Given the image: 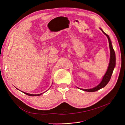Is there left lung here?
Listing matches in <instances>:
<instances>
[{
    "label": "left lung",
    "instance_id": "left-lung-1",
    "mask_svg": "<svg viewBox=\"0 0 125 125\" xmlns=\"http://www.w3.org/2000/svg\"><path fill=\"white\" fill-rule=\"evenodd\" d=\"M100 29L101 30L102 32H103L104 34L107 36V39L108 40L109 50H110V60H109V65H108V68H107L106 72L105 74H104L103 78H102V81H101V82L97 86L94 87V88H93L89 89H81V88H78V87H77L78 89L82 90L83 91H86V92H95V91H97V90H99L102 88H104V86L106 85V84L108 83L109 80H110L113 70H114V68L115 67V65H116L115 52L114 49H113V48L112 42L111 41L110 38H109V36L107 34H106L103 31V30H102V29L100 28Z\"/></svg>",
    "mask_w": 125,
    "mask_h": 125
}]
</instances>
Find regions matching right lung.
<instances>
[{"label": "right lung", "instance_id": "1", "mask_svg": "<svg viewBox=\"0 0 125 125\" xmlns=\"http://www.w3.org/2000/svg\"><path fill=\"white\" fill-rule=\"evenodd\" d=\"M16 89H17V88H16ZM18 90H19L18 89H17ZM22 92H23V93H24V94H26V95H29V96H40V95H42V94H43L44 93H40V94H30V93H26V92H23V91H21Z\"/></svg>", "mask_w": 125, "mask_h": 125}]
</instances>
